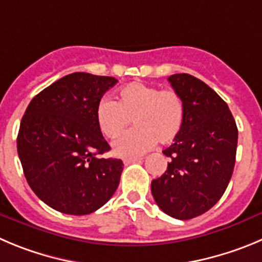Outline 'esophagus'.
Wrapping results in <instances>:
<instances>
[{"instance_id":"esophagus-1","label":"esophagus","mask_w":262,"mask_h":262,"mask_svg":"<svg viewBox=\"0 0 262 262\" xmlns=\"http://www.w3.org/2000/svg\"><path fill=\"white\" fill-rule=\"evenodd\" d=\"M137 161H141V159H138V158H134V159H124V164L129 165V164H132V163H137Z\"/></svg>"}]
</instances>
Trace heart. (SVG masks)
<instances>
[{"label":"heart","mask_w":262,"mask_h":262,"mask_svg":"<svg viewBox=\"0 0 262 262\" xmlns=\"http://www.w3.org/2000/svg\"><path fill=\"white\" fill-rule=\"evenodd\" d=\"M95 117L108 138L119 136L133 120L136 128L121 134L112 147L117 156L136 158L156 142L168 145L177 138L185 119V103L176 90L134 81L119 90L117 102L103 98Z\"/></svg>","instance_id":"obj_1"}]
</instances>
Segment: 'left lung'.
Wrapping results in <instances>:
<instances>
[{"mask_svg": "<svg viewBox=\"0 0 262 262\" xmlns=\"http://www.w3.org/2000/svg\"><path fill=\"white\" fill-rule=\"evenodd\" d=\"M182 97L185 119L174 142L163 151L170 159L151 192L159 208L177 220L200 216L224 195L235 165L238 128L226 102L187 73L168 77Z\"/></svg>", "mask_w": 262, "mask_h": 262, "instance_id": "obj_1", "label": "left lung"}]
</instances>
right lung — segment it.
I'll list each match as a JSON object with an SVG mask.
<instances>
[{
  "mask_svg": "<svg viewBox=\"0 0 262 262\" xmlns=\"http://www.w3.org/2000/svg\"><path fill=\"white\" fill-rule=\"evenodd\" d=\"M117 80L75 72L38 93L20 121L16 147L29 187L66 214L99 209L116 191L120 159L98 158L110 145L97 124L98 103Z\"/></svg>",
  "mask_w": 262,
  "mask_h": 262,
  "instance_id": "obj_1",
  "label": "right lung"
}]
</instances>
